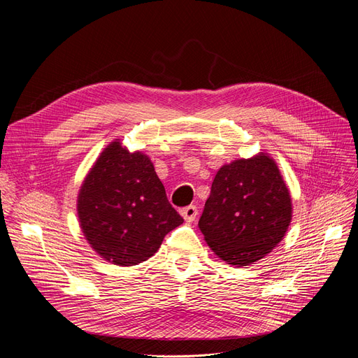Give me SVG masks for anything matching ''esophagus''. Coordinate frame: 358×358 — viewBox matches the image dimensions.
<instances>
[{
    "label": "esophagus",
    "mask_w": 358,
    "mask_h": 358,
    "mask_svg": "<svg viewBox=\"0 0 358 358\" xmlns=\"http://www.w3.org/2000/svg\"><path fill=\"white\" fill-rule=\"evenodd\" d=\"M180 213L185 222H193L197 217V208L196 206H187V208L180 210Z\"/></svg>",
    "instance_id": "obj_1"
}]
</instances>
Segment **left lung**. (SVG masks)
Returning a JSON list of instances; mask_svg holds the SVG:
<instances>
[{"label": "left lung", "mask_w": 358, "mask_h": 358, "mask_svg": "<svg viewBox=\"0 0 358 358\" xmlns=\"http://www.w3.org/2000/svg\"><path fill=\"white\" fill-rule=\"evenodd\" d=\"M290 222L287 185L274 159L261 152L219 169L199 228L220 259L243 267L271 252Z\"/></svg>", "instance_id": "obj_1"}]
</instances>
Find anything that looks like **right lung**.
<instances>
[{"label": "right lung", "instance_id": "add662e5", "mask_svg": "<svg viewBox=\"0 0 358 358\" xmlns=\"http://www.w3.org/2000/svg\"><path fill=\"white\" fill-rule=\"evenodd\" d=\"M78 219L91 248L116 266L152 257L164 236L184 222L169 204L154 164L111 142L92 165L78 194Z\"/></svg>", "mask_w": 358, "mask_h": 358}]
</instances>
